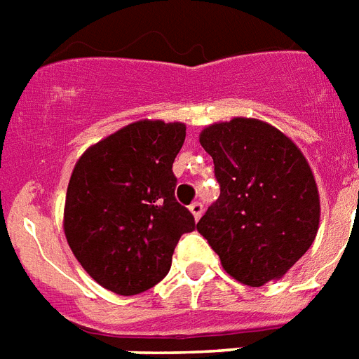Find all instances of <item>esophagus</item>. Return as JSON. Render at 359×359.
Listing matches in <instances>:
<instances>
[{"mask_svg":"<svg viewBox=\"0 0 359 359\" xmlns=\"http://www.w3.org/2000/svg\"><path fill=\"white\" fill-rule=\"evenodd\" d=\"M189 212H191L195 221H199L203 212H205V206H203V203H191V205H189Z\"/></svg>","mask_w":359,"mask_h":359,"instance_id":"1","label":"esophagus"}]
</instances>
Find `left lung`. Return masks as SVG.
<instances>
[{"mask_svg":"<svg viewBox=\"0 0 359 359\" xmlns=\"http://www.w3.org/2000/svg\"><path fill=\"white\" fill-rule=\"evenodd\" d=\"M214 158L219 199L197 223L223 269L250 287L280 280L316 240L321 201L295 142L256 118H232L201 130Z\"/></svg>","mask_w":359,"mask_h":359,"instance_id":"1","label":"left lung"}]
</instances>
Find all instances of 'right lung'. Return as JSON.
I'll return each instance as SVG.
<instances>
[{
	"instance_id": "1",
	"label": "right lung",
	"mask_w": 359,
	"mask_h": 359,
	"mask_svg": "<svg viewBox=\"0 0 359 359\" xmlns=\"http://www.w3.org/2000/svg\"><path fill=\"white\" fill-rule=\"evenodd\" d=\"M186 125L140 119L77 160L64 205V234L83 269L116 295H138L171 267L194 215L177 203L175 156Z\"/></svg>"
}]
</instances>
